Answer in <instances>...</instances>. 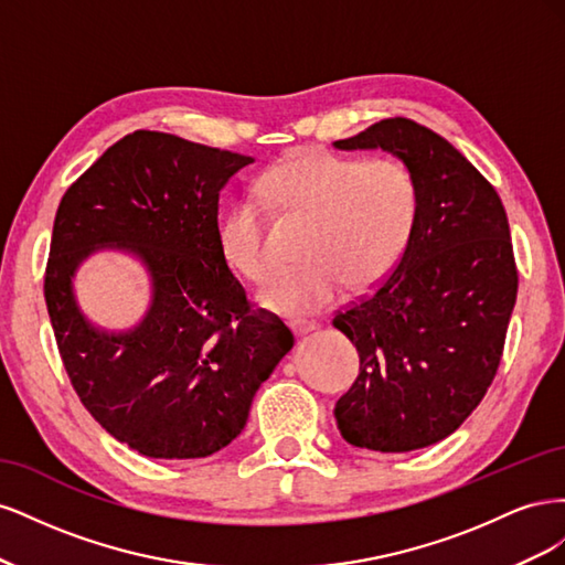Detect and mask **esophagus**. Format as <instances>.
Returning a JSON list of instances; mask_svg holds the SVG:
<instances>
[{"instance_id": "obj_1", "label": "esophagus", "mask_w": 565, "mask_h": 565, "mask_svg": "<svg viewBox=\"0 0 565 565\" xmlns=\"http://www.w3.org/2000/svg\"><path fill=\"white\" fill-rule=\"evenodd\" d=\"M289 328H292V332L297 334V337H303V334H309V332H313L318 324L316 322H306V320H295L292 324H289Z\"/></svg>"}]
</instances>
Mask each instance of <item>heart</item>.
<instances>
[{
  "label": "heart",
  "instance_id": "1",
  "mask_svg": "<svg viewBox=\"0 0 565 565\" xmlns=\"http://www.w3.org/2000/svg\"><path fill=\"white\" fill-rule=\"evenodd\" d=\"M256 191L270 210L309 221L299 270L273 278L259 295L264 309L303 318L332 306L344 285L365 289L398 264L419 214L413 172L393 158L355 160L324 150H295L273 164ZM224 262L249 282L273 273L266 214L237 200L218 221Z\"/></svg>",
  "mask_w": 565,
  "mask_h": 565
}]
</instances>
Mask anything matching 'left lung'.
Instances as JSON below:
<instances>
[{
	"label": "left lung",
	"mask_w": 565,
	"mask_h": 565,
	"mask_svg": "<svg viewBox=\"0 0 565 565\" xmlns=\"http://www.w3.org/2000/svg\"><path fill=\"white\" fill-rule=\"evenodd\" d=\"M334 146L391 152L419 191L415 233L391 276L332 320L361 355L337 426L355 448L419 450L455 434L498 374L519 292L507 212L452 143L407 117Z\"/></svg>",
	"instance_id": "obj_1"
}]
</instances>
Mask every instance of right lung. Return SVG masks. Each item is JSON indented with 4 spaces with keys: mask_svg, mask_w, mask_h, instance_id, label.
Masks as SVG:
<instances>
[{
    "mask_svg": "<svg viewBox=\"0 0 565 565\" xmlns=\"http://www.w3.org/2000/svg\"><path fill=\"white\" fill-rule=\"evenodd\" d=\"M241 152L139 129L67 188L54 221L44 299L61 361L104 429L152 459H195L245 429L254 393L295 337L252 311L218 247V193ZM96 248H125L153 282L151 309L127 333L98 331L72 295Z\"/></svg>",
    "mask_w": 565,
    "mask_h": 565,
    "instance_id": "obj_1",
    "label": "right lung"
}]
</instances>
